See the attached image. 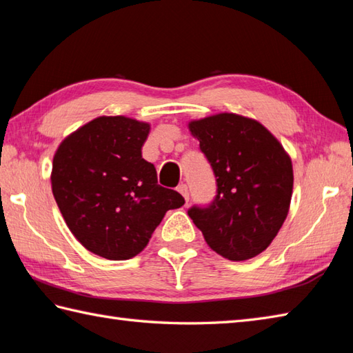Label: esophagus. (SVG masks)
Returning a JSON list of instances; mask_svg holds the SVG:
<instances>
[{
  "label": "esophagus",
  "instance_id": "1",
  "mask_svg": "<svg viewBox=\"0 0 353 353\" xmlns=\"http://www.w3.org/2000/svg\"><path fill=\"white\" fill-rule=\"evenodd\" d=\"M177 191L182 194L183 199H185V201H186V203H188V200H190V191H188V186H186L185 183H181V185L177 186Z\"/></svg>",
  "mask_w": 353,
  "mask_h": 353
}]
</instances>
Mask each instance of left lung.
Instances as JSON below:
<instances>
[{
	"label": "left lung",
	"instance_id": "obj_1",
	"mask_svg": "<svg viewBox=\"0 0 353 353\" xmlns=\"http://www.w3.org/2000/svg\"><path fill=\"white\" fill-rule=\"evenodd\" d=\"M211 163L216 196L188 215L214 252L245 261L264 252L287 219L292 165L272 133L254 119L219 114L190 123Z\"/></svg>",
	"mask_w": 353,
	"mask_h": 353
}]
</instances>
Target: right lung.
Instances as JSON below:
<instances>
[{"instance_id":"obj_1","label":"right lung","mask_w":353,"mask_h":353,"mask_svg":"<svg viewBox=\"0 0 353 353\" xmlns=\"http://www.w3.org/2000/svg\"><path fill=\"white\" fill-rule=\"evenodd\" d=\"M148 132L132 118H95L65 138L52 159V196L66 226L101 258L137 256L165 212L185 203L142 157Z\"/></svg>"}]
</instances>
